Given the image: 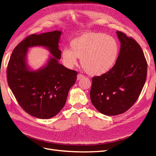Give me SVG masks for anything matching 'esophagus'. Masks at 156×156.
<instances>
[{
	"label": "esophagus",
	"mask_w": 156,
	"mask_h": 156,
	"mask_svg": "<svg viewBox=\"0 0 156 156\" xmlns=\"http://www.w3.org/2000/svg\"><path fill=\"white\" fill-rule=\"evenodd\" d=\"M83 77H84V76L83 75H82V74H78L77 75V80H80L81 79H82V78H83Z\"/></svg>",
	"instance_id": "1"
}]
</instances>
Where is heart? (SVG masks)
Here are the masks:
<instances>
[{
    "label": "heart",
    "mask_w": 156,
    "mask_h": 156,
    "mask_svg": "<svg viewBox=\"0 0 156 156\" xmlns=\"http://www.w3.org/2000/svg\"><path fill=\"white\" fill-rule=\"evenodd\" d=\"M71 49H64L62 53L63 62L67 67L76 65L79 58L88 74L100 75L108 72L114 66L119 46L112 36L90 32L74 39L71 42Z\"/></svg>",
    "instance_id": "b5f03b06"
}]
</instances>
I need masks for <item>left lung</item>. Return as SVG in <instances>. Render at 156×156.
<instances>
[{
	"label": "left lung",
	"mask_w": 156,
	"mask_h": 156,
	"mask_svg": "<svg viewBox=\"0 0 156 156\" xmlns=\"http://www.w3.org/2000/svg\"><path fill=\"white\" fill-rule=\"evenodd\" d=\"M120 50L116 62L108 72L92 79L90 96L102 114L115 116L133 105L146 79L147 62L140 46L132 37L116 31Z\"/></svg>",
	"instance_id": "left-lung-1"
}]
</instances>
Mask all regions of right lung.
I'll use <instances>...</instances> for the list:
<instances>
[{"label": "right lung", "instance_id": "right-lung-1", "mask_svg": "<svg viewBox=\"0 0 156 156\" xmlns=\"http://www.w3.org/2000/svg\"><path fill=\"white\" fill-rule=\"evenodd\" d=\"M62 32L55 30L27 37L13 51L7 68L8 83L19 104L28 114L49 119L64 107L77 72L60 64L58 43ZM44 46L52 56L44 67L31 70L27 64V50Z\"/></svg>", "mask_w": 156, "mask_h": 156}]
</instances>
